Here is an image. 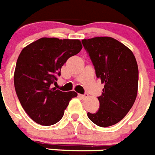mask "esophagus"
Instances as JSON below:
<instances>
[{
	"label": "esophagus",
	"mask_w": 155,
	"mask_h": 155,
	"mask_svg": "<svg viewBox=\"0 0 155 155\" xmlns=\"http://www.w3.org/2000/svg\"><path fill=\"white\" fill-rule=\"evenodd\" d=\"M79 96L82 98V99H86V98L88 96V94H84V95H79Z\"/></svg>",
	"instance_id": "obj_1"
}]
</instances>
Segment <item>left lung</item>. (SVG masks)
<instances>
[{"label": "left lung", "mask_w": 155, "mask_h": 155, "mask_svg": "<svg viewBox=\"0 0 155 155\" xmlns=\"http://www.w3.org/2000/svg\"><path fill=\"white\" fill-rule=\"evenodd\" d=\"M96 74L104 84L100 109L87 114L100 127L115 125L130 110L137 96L139 71L133 51L114 38L96 37L81 41Z\"/></svg>", "instance_id": "1"}]
</instances>
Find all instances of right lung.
Instances as JSON below:
<instances>
[{
    "label": "right lung",
    "mask_w": 155,
    "mask_h": 155,
    "mask_svg": "<svg viewBox=\"0 0 155 155\" xmlns=\"http://www.w3.org/2000/svg\"><path fill=\"white\" fill-rule=\"evenodd\" d=\"M82 48L79 40L42 38L22 50L17 59L14 84L18 100L29 117L41 125L60 121L77 92L53 87L63 65Z\"/></svg>",
    "instance_id": "add662e5"
}]
</instances>
